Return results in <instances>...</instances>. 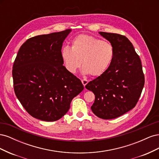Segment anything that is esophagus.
<instances>
[{"instance_id": "obj_1", "label": "esophagus", "mask_w": 159, "mask_h": 159, "mask_svg": "<svg viewBox=\"0 0 159 159\" xmlns=\"http://www.w3.org/2000/svg\"><path fill=\"white\" fill-rule=\"evenodd\" d=\"M81 82H82V84H83L84 86L85 87V86L88 84V81L87 80H85V79H84V80H81Z\"/></svg>"}]
</instances>
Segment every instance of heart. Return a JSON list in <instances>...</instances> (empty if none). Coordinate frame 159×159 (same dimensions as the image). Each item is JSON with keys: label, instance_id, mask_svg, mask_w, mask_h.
Here are the masks:
<instances>
[{"label": "heart", "instance_id": "b5f03b06", "mask_svg": "<svg viewBox=\"0 0 159 159\" xmlns=\"http://www.w3.org/2000/svg\"><path fill=\"white\" fill-rule=\"evenodd\" d=\"M61 57L66 69L74 74L83 66V73L98 77L109 68L114 57V49L109 42L92 36L80 34L71 42V48L64 46Z\"/></svg>", "mask_w": 159, "mask_h": 159}]
</instances>
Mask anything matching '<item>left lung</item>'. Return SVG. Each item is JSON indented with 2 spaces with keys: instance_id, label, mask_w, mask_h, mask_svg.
<instances>
[{
  "instance_id": "left-lung-1",
  "label": "left lung",
  "mask_w": 159,
  "mask_h": 159,
  "mask_svg": "<svg viewBox=\"0 0 159 159\" xmlns=\"http://www.w3.org/2000/svg\"><path fill=\"white\" fill-rule=\"evenodd\" d=\"M113 47L114 57L103 74L89 81L85 88L95 95L91 107L99 118H117L135 107L145 84L141 61L132 43L125 36L99 32Z\"/></svg>"
}]
</instances>
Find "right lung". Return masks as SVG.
I'll list each match as a JSON object with an SVG mask.
<instances>
[{
  "label": "right lung",
  "mask_w": 159,
  "mask_h": 159,
  "mask_svg": "<svg viewBox=\"0 0 159 159\" xmlns=\"http://www.w3.org/2000/svg\"><path fill=\"white\" fill-rule=\"evenodd\" d=\"M70 29L28 39L12 67L14 92L33 117L55 121L68 111L74 97L84 89L80 79L63 66L61 50Z\"/></svg>",
  "instance_id": "obj_1"
}]
</instances>
